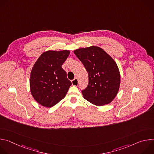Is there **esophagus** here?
Returning <instances> with one entry per match:
<instances>
[{"label": "esophagus", "mask_w": 154, "mask_h": 154, "mask_svg": "<svg viewBox=\"0 0 154 154\" xmlns=\"http://www.w3.org/2000/svg\"><path fill=\"white\" fill-rule=\"evenodd\" d=\"M72 85H75V86L78 85V84H79L78 79L75 78V79H74V80H72Z\"/></svg>", "instance_id": "1"}]
</instances>
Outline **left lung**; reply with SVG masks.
Returning a JSON list of instances; mask_svg holds the SVG:
<instances>
[{"instance_id": "obj_1", "label": "left lung", "mask_w": 154, "mask_h": 154, "mask_svg": "<svg viewBox=\"0 0 154 154\" xmlns=\"http://www.w3.org/2000/svg\"><path fill=\"white\" fill-rule=\"evenodd\" d=\"M88 74L89 82L82 90L83 97L97 106L110 103L117 95L121 83L118 66L102 48L91 46L74 51Z\"/></svg>"}]
</instances>
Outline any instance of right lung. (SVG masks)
<instances>
[{
	"instance_id": "1",
	"label": "right lung",
	"mask_w": 154,
	"mask_h": 154,
	"mask_svg": "<svg viewBox=\"0 0 154 154\" xmlns=\"http://www.w3.org/2000/svg\"><path fill=\"white\" fill-rule=\"evenodd\" d=\"M70 52L48 51L42 54L30 74V88L32 96L40 105L52 107L66 95L72 83L61 68Z\"/></svg>"
}]
</instances>
